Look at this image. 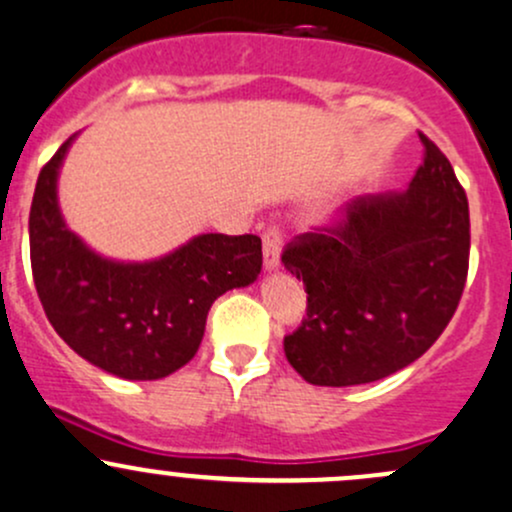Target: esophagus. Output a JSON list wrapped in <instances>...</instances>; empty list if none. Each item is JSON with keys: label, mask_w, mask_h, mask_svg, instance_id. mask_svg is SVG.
Returning <instances> with one entry per match:
<instances>
[{"label": "esophagus", "mask_w": 512, "mask_h": 512, "mask_svg": "<svg viewBox=\"0 0 512 512\" xmlns=\"http://www.w3.org/2000/svg\"><path fill=\"white\" fill-rule=\"evenodd\" d=\"M262 252H265V269L274 272L279 267V257H282V233L279 228H267L265 238H262Z\"/></svg>", "instance_id": "obj_1"}]
</instances>
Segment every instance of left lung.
<instances>
[{
    "instance_id": "8db88e82",
    "label": "left lung",
    "mask_w": 512,
    "mask_h": 512,
    "mask_svg": "<svg viewBox=\"0 0 512 512\" xmlns=\"http://www.w3.org/2000/svg\"><path fill=\"white\" fill-rule=\"evenodd\" d=\"M425 160L406 192L357 196L340 226L299 235L282 262L308 294L284 338L313 386H357L408 367L442 335L469 269V201L420 133Z\"/></svg>"
}]
</instances>
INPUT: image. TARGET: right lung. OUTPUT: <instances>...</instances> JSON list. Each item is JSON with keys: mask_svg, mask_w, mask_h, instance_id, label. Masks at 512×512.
<instances>
[{"mask_svg": "<svg viewBox=\"0 0 512 512\" xmlns=\"http://www.w3.org/2000/svg\"><path fill=\"white\" fill-rule=\"evenodd\" d=\"M67 138L38 174L28 216L31 269L43 311L82 359L128 381L170 376L199 350L213 301L262 269L257 235L201 233L167 255L123 262L67 228L58 177Z\"/></svg>", "mask_w": 512, "mask_h": 512, "instance_id": "right-lung-1", "label": "right lung"}]
</instances>
